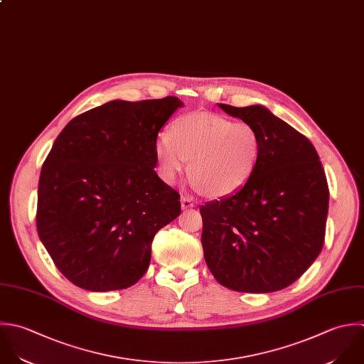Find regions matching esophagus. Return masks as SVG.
Listing matches in <instances>:
<instances>
[{"instance_id":"1","label":"esophagus","mask_w":364,"mask_h":364,"mask_svg":"<svg viewBox=\"0 0 364 364\" xmlns=\"http://www.w3.org/2000/svg\"><path fill=\"white\" fill-rule=\"evenodd\" d=\"M194 207V203L190 197H181V208L183 210H187V208H193Z\"/></svg>"}]
</instances>
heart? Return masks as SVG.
<instances>
[{
	"mask_svg": "<svg viewBox=\"0 0 364 364\" xmlns=\"http://www.w3.org/2000/svg\"><path fill=\"white\" fill-rule=\"evenodd\" d=\"M261 149V136L251 123L208 112L178 117L154 147L164 181L173 183L190 161V178L213 198L232 196L250 183Z\"/></svg>",
	"mask_w": 364,
	"mask_h": 364,
	"instance_id": "1",
	"label": "heart"
}]
</instances>
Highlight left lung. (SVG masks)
Returning a JSON list of instances; mask_svg holds the SVG:
<instances>
[{
	"instance_id": "left-lung-1",
	"label": "left lung",
	"mask_w": 364,
	"mask_h": 364,
	"mask_svg": "<svg viewBox=\"0 0 364 364\" xmlns=\"http://www.w3.org/2000/svg\"><path fill=\"white\" fill-rule=\"evenodd\" d=\"M251 123L262 149L250 183L200 207L208 269L225 288L269 294L294 284L325 242L329 188L314 144L267 107L218 103Z\"/></svg>"
}]
</instances>
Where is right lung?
<instances>
[{"label":"right lung","instance_id":"1","mask_svg":"<svg viewBox=\"0 0 364 364\" xmlns=\"http://www.w3.org/2000/svg\"><path fill=\"white\" fill-rule=\"evenodd\" d=\"M176 96L112 100L72 119L42 164L36 230L73 285L106 292L147 271L156 232L181 213L180 194L154 171L160 129Z\"/></svg>","mask_w":364,"mask_h":364}]
</instances>
